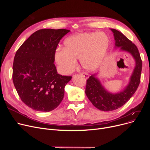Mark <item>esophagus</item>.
<instances>
[{
    "mask_svg": "<svg viewBox=\"0 0 150 150\" xmlns=\"http://www.w3.org/2000/svg\"><path fill=\"white\" fill-rule=\"evenodd\" d=\"M81 75H83V77L86 78V79L89 78V75L88 74H86V73H81Z\"/></svg>",
    "mask_w": 150,
    "mask_h": 150,
    "instance_id": "esophagus-1",
    "label": "esophagus"
}]
</instances>
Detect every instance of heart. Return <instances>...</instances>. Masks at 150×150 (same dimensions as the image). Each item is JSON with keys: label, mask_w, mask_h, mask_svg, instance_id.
I'll use <instances>...</instances> for the list:
<instances>
[{"label": "heart", "mask_w": 150, "mask_h": 150, "mask_svg": "<svg viewBox=\"0 0 150 150\" xmlns=\"http://www.w3.org/2000/svg\"><path fill=\"white\" fill-rule=\"evenodd\" d=\"M109 46V39L104 33H84L71 36L64 41V48L55 53V60L63 74H69L80 59L87 70L97 69L103 62Z\"/></svg>", "instance_id": "heart-1"}]
</instances>
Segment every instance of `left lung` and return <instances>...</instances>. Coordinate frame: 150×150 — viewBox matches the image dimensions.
<instances>
[{"mask_svg": "<svg viewBox=\"0 0 150 150\" xmlns=\"http://www.w3.org/2000/svg\"><path fill=\"white\" fill-rule=\"evenodd\" d=\"M115 39V47H120L121 51L129 53L136 61L128 84L119 93H112L106 91L96 75L93 74L87 80L85 93L92 105L103 111H111L124 105L136 91L140 81L142 62L136 45L123 33L111 28Z\"/></svg>", "mask_w": 150, "mask_h": 150, "instance_id": "8db88e82", "label": "left lung"}]
</instances>
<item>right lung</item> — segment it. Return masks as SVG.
Instances as JSON below:
<instances>
[{
    "label": "right lung",
    "instance_id": "right-lung-1",
    "mask_svg": "<svg viewBox=\"0 0 150 150\" xmlns=\"http://www.w3.org/2000/svg\"><path fill=\"white\" fill-rule=\"evenodd\" d=\"M70 30L41 29L31 35L15 54L13 81L21 100L40 112L57 108L72 78L58 74L54 54L61 39Z\"/></svg>",
    "mask_w": 150,
    "mask_h": 150
}]
</instances>
